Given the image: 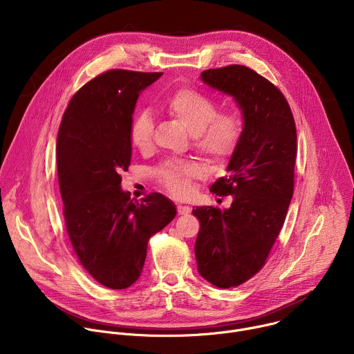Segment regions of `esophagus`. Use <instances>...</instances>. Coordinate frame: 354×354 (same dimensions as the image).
Instances as JSON below:
<instances>
[{"label":"esophagus","instance_id":"esophagus-1","mask_svg":"<svg viewBox=\"0 0 354 354\" xmlns=\"http://www.w3.org/2000/svg\"><path fill=\"white\" fill-rule=\"evenodd\" d=\"M190 212H192V207H189V206H183V205H179V206H178V213L182 214V216H186V214H189Z\"/></svg>","mask_w":354,"mask_h":354}]
</instances>
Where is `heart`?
<instances>
[{
    "mask_svg": "<svg viewBox=\"0 0 354 354\" xmlns=\"http://www.w3.org/2000/svg\"><path fill=\"white\" fill-rule=\"evenodd\" d=\"M164 108L193 137V147L201 157L210 162H223L231 157L242 131L238 113H217L212 97L190 88H180L169 95ZM153 130L154 120L149 111L137 112L130 126L133 145L148 149L153 144ZM198 175V165L192 162H168L158 171L162 185L175 196L189 194L190 179Z\"/></svg>",
    "mask_w": 354,
    "mask_h": 354,
    "instance_id": "obj_1",
    "label": "heart"
}]
</instances>
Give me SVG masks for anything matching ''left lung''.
I'll return each instance as SVG.
<instances>
[{"label":"left lung","mask_w":354,"mask_h":354,"mask_svg":"<svg viewBox=\"0 0 354 354\" xmlns=\"http://www.w3.org/2000/svg\"><path fill=\"white\" fill-rule=\"evenodd\" d=\"M212 89L230 95L241 111L242 131L227 175L210 190L231 194L228 209L196 207L200 221L194 255L200 276L220 288L257 274L284 224L294 190L297 131L284 95L245 66L200 74Z\"/></svg>","instance_id":"obj_1"}]
</instances>
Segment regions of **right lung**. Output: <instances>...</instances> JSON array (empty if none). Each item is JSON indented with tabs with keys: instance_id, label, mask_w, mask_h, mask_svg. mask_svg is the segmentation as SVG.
<instances>
[{
	"instance_id": "obj_1",
	"label": "right lung",
	"mask_w": 354,
	"mask_h": 354,
	"mask_svg": "<svg viewBox=\"0 0 354 354\" xmlns=\"http://www.w3.org/2000/svg\"><path fill=\"white\" fill-rule=\"evenodd\" d=\"M162 73L111 70L70 100L57 134V171L70 241L85 270L122 290L142 272L148 239L167 227L176 207L151 193L133 203L122 189L131 161L130 126L138 95Z\"/></svg>"
}]
</instances>
